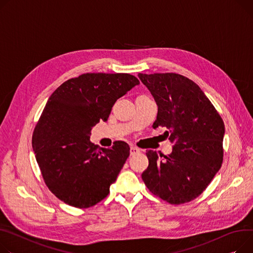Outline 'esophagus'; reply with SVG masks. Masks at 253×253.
Segmentation results:
<instances>
[{
    "label": "esophagus",
    "mask_w": 253,
    "mask_h": 253,
    "mask_svg": "<svg viewBox=\"0 0 253 253\" xmlns=\"http://www.w3.org/2000/svg\"><path fill=\"white\" fill-rule=\"evenodd\" d=\"M139 153H140V149L138 147H136V146H131L130 147V155L131 156H135Z\"/></svg>",
    "instance_id": "1"
}]
</instances>
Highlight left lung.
<instances>
[{"mask_svg": "<svg viewBox=\"0 0 253 253\" xmlns=\"http://www.w3.org/2000/svg\"><path fill=\"white\" fill-rule=\"evenodd\" d=\"M158 105L153 127H165L173 143L168 156L148 150L141 177L148 190L171 205L203 193L223 163L225 125L195 82L176 73L138 74Z\"/></svg>", "mask_w": 253, "mask_h": 253, "instance_id": "left-lung-1", "label": "left lung"}]
</instances>
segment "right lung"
<instances>
[{
	"label": "right lung",
	"mask_w": 253,
	"mask_h": 253,
	"mask_svg": "<svg viewBox=\"0 0 253 253\" xmlns=\"http://www.w3.org/2000/svg\"><path fill=\"white\" fill-rule=\"evenodd\" d=\"M139 80L128 73H85L49 96L32 135V148L49 191L65 204L88 209L106 198L130 147L118 140L98 149L91 128L107 121L116 100Z\"/></svg>",
	"instance_id": "1"
}]
</instances>
